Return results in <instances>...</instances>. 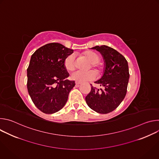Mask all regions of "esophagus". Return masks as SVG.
Masks as SVG:
<instances>
[{"mask_svg": "<svg viewBox=\"0 0 159 159\" xmlns=\"http://www.w3.org/2000/svg\"><path fill=\"white\" fill-rule=\"evenodd\" d=\"M80 84H81V83H80V82H75V86H76V87L79 86V85H80Z\"/></svg>", "mask_w": 159, "mask_h": 159, "instance_id": "obj_1", "label": "esophagus"}]
</instances>
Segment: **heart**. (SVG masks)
Masks as SVG:
<instances>
[{
  "label": "heart",
  "instance_id": "b5f03b06",
  "mask_svg": "<svg viewBox=\"0 0 159 159\" xmlns=\"http://www.w3.org/2000/svg\"><path fill=\"white\" fill-rule=\"evenodd\" d=\"M84 55L91 63V66L96 68V71L99 72L101 71V67L99 66L98 63L99 61L100 58L98 55L93 52L90 51L84 52ZM75 58L74 54H71L66 57L64 60V66L66 70L72 71L74 70L75 66ZM96 75V73L94 70H89L87 72L77 70L71 74L70 78L72 80L82 83L95 79Z\"/></svg>",
  "mask_w": 159,
  "mask_h": 159
}]
</instances>
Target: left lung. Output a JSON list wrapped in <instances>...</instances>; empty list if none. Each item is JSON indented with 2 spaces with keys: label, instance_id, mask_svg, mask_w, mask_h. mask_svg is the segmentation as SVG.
Listing matches in <instances>:
<instances>
[{
  "label": "left lung",
  "instance_id": "1",
  "mask_svg": "<svg viewBox=\"0 0 159 159\" xmlns=\"http://www.w3.org/2000/svg\"><path fill=\"white\" fill-rule=\"evenodd\" d=\"M90 49L96 50L103 57V74L94 82L104 89H100V92L91 85V90L85 97V101L94 111L106 114L114 111L126 96L129 78L128 64L121 54L106 45L96 46Z\"/></svg>",
  "mask_w": 159,
  "mask_h": 159
}]
</instances>
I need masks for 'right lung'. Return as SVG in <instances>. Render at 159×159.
<instances>
[{
	"label": "right lung",
	"mask_w": 159,
	"mask_h": 159,
	"mask_svg": "<svg viewBox=\"0 0 159 159\" xmlns=\"http://www.w3.org/2000/svg\"><path fill=\"white\" fill-rule=\"evenodd\" d=\"M74 50L52 43L38 48L31 56L27 69L28 93L34 105L46 114H53L65 105L74 80L66 79L69 74L64 60Z\"/></svg>",
	"instance_id": "obj_1"
}]
</instances>
